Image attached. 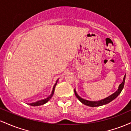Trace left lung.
Returning a JSON list of instances; mask_svg holds the SVG:
<instances>
[{"label": "left lung", "mask_w": 131, "mask_h": 131, "mask_svg": "<svg viewBox=\"0 0 131 131\" xmlns=\"http://www.w3.org/2000/svg\"><path fill=\"white\" fill-rule=\"evenodd\" d=\"M125 78H126V74L125 76H124V78H123V81L122 82V83L121 84L119 85L118 89L115 92V93L111 95L108 96V97L105 98L104 99H102V100H99V101H89V100H85V99L81 98L80 96L78 95V94L76 92V90L74 89V94L76 97L78 99V100L80 101L81 103H83L87 106H92V107H95V106H102V105H106L107 103H110V102H112V100H113L114 99H115L120 94V93L122 91L123 88H124V82H125Z\"/></svg>", "instance_id": "obj_1"}]
</instances>
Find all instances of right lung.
Listing matches in <instances>:
<instances>
[{
	"label": "right lung",
	"mask_w": 131,
	"mask_h": 131,
	"mask_svg": "<svg viewBox=\"0 0 131 131\" xmlns=\"http://www.w3.org/2000/svg\"><path fill=\"white\" fill-rule=\"evenodd\" d=\"M57 81L56 83H55V84L54 85L53 88V90H52V94H50V96H49V97H47V98L45 99H43V100H39V101H37L36 102H34V103H28V105H31V106H39V105H43L45 104V103H46L47 102L49 101L50 99L52 98V97L53 96V95L54 94V91H55V86H56L57 85V81Z\"/></svg>",
	"instance_id": "1"
}]
</instances>
